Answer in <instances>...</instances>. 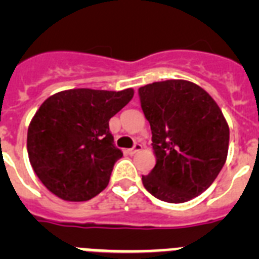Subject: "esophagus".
<instances>
[{
  "label": "esophagus",
  "instance_id": "obj_1",
  "mask_svg": "<svg viewBox=\"0 0 259 259\" xmlns=\"http://www.w3.org/2000/svg\"><path fill=\"white\" fill-rule=\"evenodd\" d=\"M141 149H143V145H141V144H135L134 148H132V149L128 150V152H130V154H135V153L140 152Z\"/></svg>",
  "mask_w": 259,
  "mask_h": 259
}]
</instances>
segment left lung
Returning a JSON list of instances; mask_svg holds the SVG:
<instances>
[{
	"mask_svg": "<svg viewBox=\"0 0 259 259\" xmlns=\"http://www.w3.org/2000/svg\"><path fill=\"white\" fill-rule=\"evenodd\" d=\"M152 130L155 166L143 184L158 200L182 203L212 184L226 163L230 127L211 96L188 80L139 89Z\"/></svg>",
	"mask_w": 259,
	"mask_h": 259,
	"instance_id": "obj_1",
	"label": "left lung"
}]
</instances>
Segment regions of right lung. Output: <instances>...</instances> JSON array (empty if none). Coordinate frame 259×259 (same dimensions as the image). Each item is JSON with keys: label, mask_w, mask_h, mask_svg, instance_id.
<instances>
[{"label": "right lung", "mask_w": 259, "mask_h": 259, "mask_svg": "<svg viewBox=\"0 0 259 259\" xmlns=\"http://www.w3.org/2000/svg\"><path fill=\"white\" fill-rule=\"evenodd\" d=\"M119 92L67 89L47 98L28 125L27 150L41 183L61 200L88 201L109 184L123 153L113 144L109 120L134 97Z\"/></svg>", "instance_id": "add662e5"}]
</instances>
